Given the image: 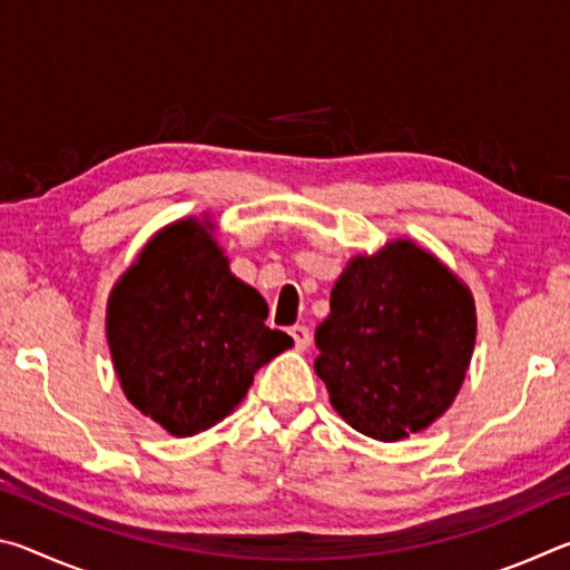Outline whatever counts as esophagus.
<instances>
[{
	"instance_id": "34e87169",
	"label": "esophagus",
	"mask_w": 570,
	"mask_h": 570,
	"mask_svg": "<svg viewBox=\"0 0 570 570\" xmlns=\"http://www.w3.org/2000/svg\"><path fill=\"white\" fill-rule=\"evenodd\" d=\"M288 334H292L296 350H306V346L312 344V332H308V326H304V324L292 326V330H288Z\"/></svg>"
}]
</instances>
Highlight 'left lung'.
<instances>
[{
	"label": "left lung",
	"mask_w": 570,
	"mask_h": 570,
	"mask_svg": "<svg viewBox=\"0 0 570 570\" xmlns=\"http://www.w3.org/2000/svg\"><path fill=\"white\" fill-rule=\"evenodd\" d=\"M330 308L314 370L354 430L394 442L450 407L475 344V306L435 256L410 240L356 256Z\"/></svg>",
	"instance_id": "8db88e82"
}]
</instances>
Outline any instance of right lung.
Wrapping results in <instances>:
<instances>
[{
  "label": "right lung",
  "mask_w": 570,
  "mask_h": 570,
  "mask_svg": "<svg viewBox=\"0 0 570 570\" xmlns=\"http://www.w3.org/2000/svg\"><path fill=\"white\" fill-rule=\"evenodd\" d=\"M266 316L262 294L228 272L206 226L188 218L163 228L110 296L108 342L125 397L170 435L214 428L258 366L292 346Z\"/></svg>",
  "instance_id": "right-lung-1"
}]
</instances>
